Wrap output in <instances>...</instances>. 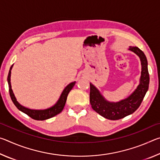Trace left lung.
<instances>
[{
    "mask_svg": "<svg viewBox=\"0 0 160 160\" xmlns=\"http://www.w3.org/2000/svg\"><path fill=\"white\" fill-rule=\"evenodd\" d=\"M129 49L139 56L142 65L140 84L131 96L121 102L111 103L104 99L92 84H90V102L92 108L99 115L109 120H118L135 112L140 106L148 90L150 75L148 68V61L145 53L137 47H131Z\"/></svg>",
    "mask_w": 160,
    "mask_h": 160,
    "instance_id": "1",
    "label": "left lung"
}]
</instances>
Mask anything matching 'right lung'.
I'll list each match as a JSON object with an SVG mask.
<instances>
[{
  "label": "right lung",
  "mask_w": 160,
  "mask_h": 160,
  "mask_svg": "<svg viewBox=\"0 0 160 160\" xmlns=\"http://www.w3.org/2000/svg\"><path fill=\"white\" fill-rule=\"evenodd\" d=\"M12 66L10 67V69L8 72V86H9V93H10V97H11V99L13 102V104L15 105V107H17L19 110L21 111V112H22L23 113H26L27 115H28L29 117H31L32 118L34 119V120H38V121H43V120H46V119L52 118L53 116L58 114V113H60L62 111H63L65 104H66L68 94L70 91L72 90V88H73V86L75 84V82L70 83L69 85L64 89V90L61 94L60 99H58L57 103H56L53 107L45 110L29 109H28V108L22 107V105L19 104L18 102L16 100L14 94L12 92V90L11 89V85H10V74H11V71H10V70L12 69Z\"/></svg>",
  "instance_id": "right-lung-1"
}]
</instances>
